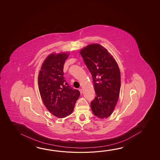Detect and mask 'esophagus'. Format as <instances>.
<instances>
[{
  "label": "esophagus",
  "instance_id": "34e87169",
  "mask_svg": "<svg viewBox=\"0 0 160 160\" xmlns=\"http://www.w3.org/2000/svg\"><path fill=\"white\" fill-rule=\"evenodd\" d=\"M79 91H80V94H82V89H79Z\"/></svg>",
  "mask_w": 160,
  "mask_h": 160
}]
</instances>
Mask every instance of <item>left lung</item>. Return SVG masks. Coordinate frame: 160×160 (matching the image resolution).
<instances>
[{"mask_svg": "<svg viewBox=\"0 0 160 160\" xmlns=\"http://www.w3.org/2000/svg\"><path fill=\"white\" fill-rule=\"evenodd\" d=\"M80 53L93 80L96 96L90 103L92 110L98 118H107L115 109L120 94L118 63L106 49L98 44L88 45Z\"/></svg>", "mask_w": 160, "mask_h": 160, "instance_id": "1", "label": "left lung"}]
</instances>
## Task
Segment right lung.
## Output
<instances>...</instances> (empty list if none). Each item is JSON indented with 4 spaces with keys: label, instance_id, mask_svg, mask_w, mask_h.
Wrapping results in <instances>:
<instances>
[{
    "label": "right lung",
    "instance_id": "obj_1",
    "mask_svg": "<svg viewBox=\"0 0 160 160\" xmlns=\"http://www.w3.org/2000/svg\"><path fill=\"white\" fill-rule=\"evenodd\" d=\"M69 53H52L42 63L38 76L40 96L46 108L52 115L64 118L73 111L80 96L63 76V66Z\"/></svg>",
    "mask_w": 160,
    "mask_h": 160
}]
</instances>
